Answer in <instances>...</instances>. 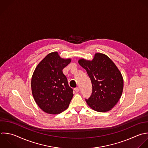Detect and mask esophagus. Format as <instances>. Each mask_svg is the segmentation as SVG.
I'll return each instance as SVG.
<instances>
[{"label": "esophagus", "mask_w": 148, "mask_h": 148, "mask_svg": "<svg viewBox=\"0 0 148 148\" xmlns=\"http://www.w3.org/2000/svg\"><path fill=\"white\" fill-rule=\"evenodd\" d=\"M80 90V88L79 87H76L75 88V91L76 92H78Z\"/></svg>", "instance_id": "1"}]
</instances>
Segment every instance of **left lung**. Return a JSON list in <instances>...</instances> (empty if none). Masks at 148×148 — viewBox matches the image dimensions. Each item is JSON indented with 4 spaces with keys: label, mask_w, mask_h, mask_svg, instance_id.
I'll list each match as a JSON object with an SVG mask.
<instances>
[{
    "label": "left lung",
    "mask_w": 148,
    "mask_h": 148,
    "mask_svg": "<svg viewBox=\"0 0 148 148\" xmlns=\"http://www.w3.org/2000/svg\"><path fill=\"white\" fill-rule=\"evenodd\" d=\"M79 64L87 71L92 83L88 105L99 112L113 108L120 99L123 90L122 75L114 62L105 54L96 53L92 61L80 59Z\"/></svg>",
    "instance_id": "left-lung-1"
}]
</instances>
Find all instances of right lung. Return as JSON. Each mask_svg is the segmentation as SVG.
<instances>
[{
    "label": "right lung",
    "instance_id": "1",
    "mask_svg": "<svg viewBox=\"0 0 148 148\" xmlns=\"http://www.w3.org/2000/svg\"><path fill=\"white\" fill-rule=\"evenodd\" d=\"M71 61L61 58L57 52L47 55L36 66L31 80L34 99L49 114H59L66 110L73 96L62 69Z\"/></svg>",
    "mask_w": 148,
    "mask_h": 148
}]
</instances>
